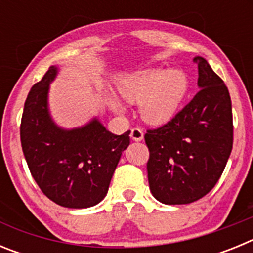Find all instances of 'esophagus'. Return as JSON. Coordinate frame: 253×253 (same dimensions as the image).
I'll return each instance as SVG.
<instances>
[{
  "label": "esophagus",
  "instance_id": "obj_1",
  "mask_svg": "<svg viewBox=\"0 0 253 253\" xmlns=\"http://www.w3.org/2000/svg\"><path fill=\"white\" fill-rule=\"evenodd\" d=\"M143 137H144V133H143V130L140 128H133L130 131V138L133 140H135V142H139V140L143 139Z\"/></svg>",
  "mask_w": 253,
  "mask_h": 253
}]
</instances>
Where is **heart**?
I'll return each mask as SVG.
<instances>
[{"label":"heart","instance_id":"1","mask_svg":"<svg viewBox=\"0 0 253 253\" xmlns=\"http://www.w3.org/2000/svg\"><path fill=\"white\" fill-rule=\"evenodd\" d=\"M118 88L125 101L140 104V115L147 123L163 124L177 110L187 90V80L176 69H147L123 77ZM111 106L116 111L123 109L116 100H111Z\"/></svg>","mask_w":253,"mask_h":253}]
</instances>
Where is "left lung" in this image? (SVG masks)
<instances>
[{"label": "left lung", "mask_w": 253, "mask_h": 253, "mask_svg": "<svg viewBox=\"0 0 253 253\" xmlns=\"http://www.w3.org/2000/svg\"><path fill=\"white\" fill-rule=\"evenodd\" d=\"M194 62L200 90L169 122L144 135L149 189L163 204H190L207 195L222 176L233 147L227 86L204 58Z\"/></svg>", "instance_id": "obj_1"}]
</instances>
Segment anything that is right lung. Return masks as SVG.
<instances>
[{
  "label": "right lung",
  "instance_id": "obj_1",
  "mask_svg": "<svg viewBox=\"0 0 253 253\" xmlns=\"http://www.w3.org/2000/svg\"><path fill=\"white\" fill-rule=\"evenodd\" d=\"M57 67L31 87L24 105L20 139L30 173L44 195L64 208H90L107 194L129 134L115 135L99 120L82 128H58L48 111L49 84Z\"/></svg>",
  "mask_w": 253,
  "mask_h": 253
}]
</instances>
